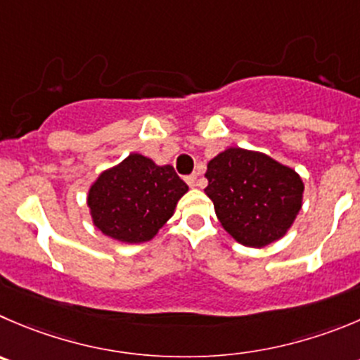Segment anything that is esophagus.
Listing matches in <instances>:
<instances>
[{
  "mask_svg": "<svg viewBox=\"0 0 360 360\" xmlns=\"http://www.w3.org/2000/svg\"><path fill=\"white\" fill-rule=\"evenodd\" d=\"M186 182L189 184V187H196L198 186V174H189V176H186Z\"/></svg>",
  "mask_w": 360,
  "mask_h": 360,
  "instance_id": "esophagus-1",
  "label": "esophagus"
}]
</instances>
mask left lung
<instances>
[{
    "instance_id": "left-lung-1",
    "label": "left lung",
    "mask_w": 360,
    "mask_h": 360,
    "mask_svg": "<svg viewBox=\"0 0 360 360\" xmlns=\"http://www.w3.org/2000/svg\"><path fill=\"white\" fill-rule=\"evenodd\" d=\"M205 176L219 222L245 248L281 240L302 208L300 174L263 152L229 146L208 160Z\"/></svg>"
}]
</instances>
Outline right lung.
<instances>
[{
	"label": "right lung",
	"instance_id": "1",
	"mask_svg": "<svg viewBox=\"0 0 360 360\" xmlns=\"http://www.w3.org/2000/svg\"><path fill=\"white\" fill-rule=\"evenodd\" d=\"M187 191L173 166H159L134 152L98 174L88 189L86 205L91 222L105 237L141 244L159 233Z\"/></svg>",
	"mask_w": 360,
	"mask_h": 360
}]
</instances>
